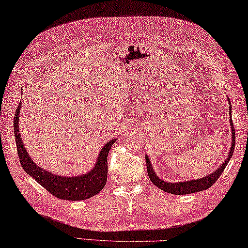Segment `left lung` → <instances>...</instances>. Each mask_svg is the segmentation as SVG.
<instances>
[{
	"label": "left lung",
	"instance_id": "left-lung-1",
	"mask_svg": "<svg viewBox=\"0 0 248 248\" xmlns=\"http://www.w3.org/2000/svg\"><path fill=\"white\" fill-rule=\"evenodd\" d=\"M228 100V104H229V123H231V134H232V146L231 150H229L227 158L225 161L222 163V164L219 166L218 170L216 171L211 172L210 174H207L203 178L200 179H196V180H188V181H183V182H166V181L162 180L158 177V174L155 173L154 170L152 162H150L148 155H145V160H146V167H147V172H148V177L150 181L156 186L159 187L160 189L164 190L168 194H172V195H188L192 194V192H199L209 188L211 185H214L217 180L219 179L221 176V173L223 170H225V167L227 165V163L231 160L232 156L233 150H234V144H235V135H234V129H233V124H232V105L231 102Z\"/></svg>",
	"mask_w": 248,
	"mask_h": 248
}]
</instances>
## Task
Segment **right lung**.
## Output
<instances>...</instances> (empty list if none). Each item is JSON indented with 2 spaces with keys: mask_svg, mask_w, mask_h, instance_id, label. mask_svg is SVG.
Returning a JSON list of instances; mask_svg holds the SVG:
<instances>
[{
  "mask_svg": "<svg viewBox=\"0 0 248 248\" xmlns=\"http://www.w3.org/2000/svg\"><path fill=\"white\" fill-rule=\"evenodd\" d=\"M21 108L22 103L20 102L15 114L14 130L17 155H19L23 170L26 171V173L32 177L52 196L61 199V200H86V199L99 194L104 188L107 181V155L117 139L109 140L102 147L98 158H96L95 164L90 171L74 177L60 176V174L50 172V170H45L44 168L35 164V162H33L28 155L27 150L25 149V145L22 141L19 129Z\"/></svg>",
  "mask_w": 248,
  "mask_h": 248,
  "instance_id": "1",
  "label": "right lung"
}]
</instances>
